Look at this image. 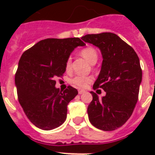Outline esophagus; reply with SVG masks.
<instances>
[{"mask_svg":"<svg viewBox=\"0 0 155 155\" xmlns=\"http://www.w3.org/2000/svg\"><path fill=\"white\" fill-rule=\"evenodd\" d=\"M84 92H85L84 90H79V91H78V93H79L80 95L83 94V93H84Z\"/></svg>","mask_w":155,"mask_h":155,"instance_id":"esophagus-1","label":"esophagus"}]
</instances>
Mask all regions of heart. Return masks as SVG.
I'll return each instance as SVG.
<instances>
[{"label":"heart","instance_id":"b5f03b06","mask_svg":"<svg viewBox=\"0 0 155 155\" xmlns=\"http://www.w3.org/2000/svg\"><path fill=\"white\" fill-rule=\"evenodd\" d=\"M80 55L84 57L86 60L90 63L91 64H94L97 61L98 58V53L97 50L94 47H87L83 48L80 51ZM66 70L69 71L71 69V58H69L67 59L65 63ZM92 77L91 76H83V75H76L71 80V83L75 85L76 87H80V88H84L87 85L92 82Z\"/></svg>","mask_w":155,"mask_h":155}]
</instances>
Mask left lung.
<instances>
[{
    "label": "left lung",
    "mask_w": 155,
    "mask_h": 155,
    "mask_svg": "<svg viewBox=\"0 0 155 155\" xmlns=\"http://www.w3.org/2000/svg\"><path fill=\"white\" fill-rule=\"evenodd\" d=\"M81 38L98 47L103 57L93 89L102 88L106 95L99 98L91 92L88 119L99 130H115L131 117L138 100L142 77L139 58L130 45L113 33L87 35Z\"/></svg>",
    "instance_id": "obj_1"
}]
</instances>
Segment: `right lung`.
<instances>
[{
    "label": "right lung",
    "mask_w": 155,
    "mask_h": 155,
    "mask_svg": "<svg viewBox=\"0 0 155 155\" xmlns=\"http://www.w3.org/2000/svg\"><path fill=\"white\" fill-rule=\"evenodd\" d=\"M84 45L79 38H47L22 54L15 75L18 101L36 127L51 130L65 121L68 103L78 91L71 86L60 91L54 79L65 72L73 50Z\"/></svg>",
    "instance_id": "add662e5"
}]
</instances>
